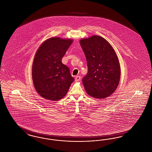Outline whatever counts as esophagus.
I'll list each match as a JSON object with an SVG mask.
<instances>
[{
    "mask_svg": "<svg viewBox=\"0 0 152 152\" xmlns=\"http://www.w3.org/2000/svg\"><path fill=\"white\" fill-rule=\"evenodd\" d=\"M80 79H81V77L80 76H76L75 77V81H79L80 80Z\"/></svg>",
    "mask_w": 152,
    "mask_h": 152,
    "instance_id": "obj_1",
    "label": "esophagus"
}]
</instances>
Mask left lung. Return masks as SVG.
<instances>
[{
    "label": "left lung",
    "instance_id": "1",
    "mask_svg": "<svg viewBox=\"0 0 152 152\" xmlns=\"http://www.w3.org/2000/svg\"><path fill=\"white\" fill-rule=\"evenodd\" d=\"M80 45L86 56L88 73L83 79L86 93L103 99L116 90L121 77V67L111 45L103 37L93 36L81 39Z\"/></svg>",
    "mask_w": 152,
    "mask_h": 152
}]
</instances>
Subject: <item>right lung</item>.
Segmentation results:
<instances>
[{
    "mask_svg": "<svg viewBox=\"0 0 152 152\" xmlns=\"http://www.w3.org/2000/svg\"><path fill=\"white\" fill-rule=\"evenodd\" d=\"M73 40L52 37L37 50L32 66V79L37 93L53 101L64 97L74 79L69 68L61 63Z\"/></svg>",
    "mask_w": 152,
    "mask_h": 152,
    "instance_id": "obj_1",
    "label": "right lung"
}]
</instances>
